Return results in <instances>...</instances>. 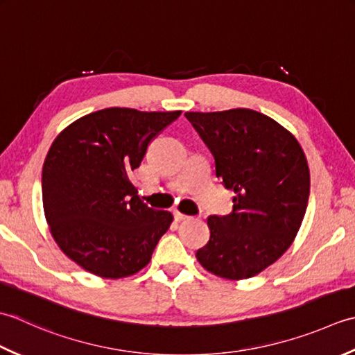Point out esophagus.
Returning a JSON list of instances; mask_svg holds the SVG:
<instances>
[{
	"instance_id": "34e87169",
	"label": "esophagus",
	"mask_w": 355,
	"mask_h": 355,
	"mask_svg": "<svg viewBox=\"0 0 355 355\" xmlns=\"http://www.w3.org/2000/svg\"><path fill=\"white\" fill-rule=\"evenodd\" d=\"M185 219H188V216H187V214H184V213H179V211H175V220L180 222V220H185Z\"/></svg>"
}]
</instances>
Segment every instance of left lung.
<instances>
[{"instance_id": "left-lung-1", "label": "left lung", "mask_w": 355, "mask_h": 355, "mask_svg": "<svg viewBox=\"0 0 355 355\" xmlns=\"http://www.w3.org/2000/svg\"><path fill=\"white\" fill-rule=\"evenodd\" d=\"M211 151L216 176L233 190V211L209 216L199 263L228 280L256 276L293 243L309 199V168L297 139L250 108L187 112Z\"/></svg>"}]
</instances>
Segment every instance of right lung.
Returning <instances> with one entry per match:
<instances>
[{
	"label": "right lung",
	"instance_id": "add662e5",
	"mask_svg": "<svg viewBox=\"0 0 355 355\" xmlns=\"http://www.w3.org/2000/svg\"><path fill=\"white\" fill-rule=\"evenodd\" d=\"M180 112L112 107L58 135L42 167V205L55 242L85 271L105 279L146 266L173 214L137 196L130 173Z\"/></svg>",
	"mask_w": 355,
	"mask_h": 355
}]
</instances>
